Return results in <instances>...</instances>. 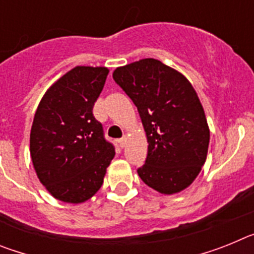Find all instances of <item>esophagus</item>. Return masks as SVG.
<instances>
[{
	"mask_svg": "<svg viewBox=\"0 0 254 254\" xmlns=\"http://www.w3.org/2000/svg\"><path fill=\"white\" fill-rule=\"evenodd\" d=\"M118 142H120L121 147H125L126 143H127V137H126V136H123L122 138H120V141H118Z\"/></svg>",
	"mask_w": 254,
	"mask_h": 254,
	"instance_id": "1",
	"label": "esophagus"
}]
</instances>
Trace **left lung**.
<instances>
[{
  "label": "left lung",
  "mask_w": 254,
  "mask_h": 254,
  "mask_svg": "<svg viewBox=\"0 0 254 254\" xmlns=\"http://www.w3.org/2000/svg\"><path fill=\"white\" fill-rule=\"evenodd\" d=\"M113 78L137 107L147 158L137 173L164 194L187 188L206 161L210 129L196 90L177 69L145 58L114 69Z\"/></svg>",
  "instance_id": "1"
}]
</instances>
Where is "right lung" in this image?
<instances>
[{"label": "right lung", "instance_id": "right-lung-1", "mask_svg": "<svg viewBox=\"0 0 254 254\" xmlns=\"http://www.w3.org/2000/svg\"><path fill=\"white\" fill-rule=\"evenodd\" d=\"M109 73L77 66L49 87L35 112L30 155L40 183L55 198L81 203L99 190L114 146L93 114Z\"/></svg>", "mask_w": 254, "mask_h": 254}]
</instances>
